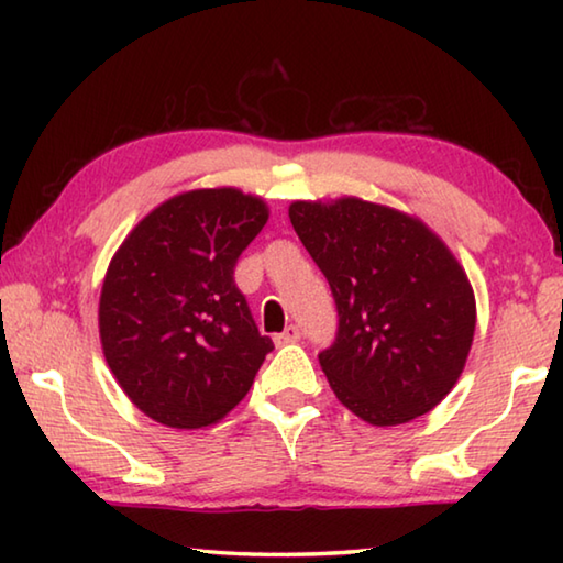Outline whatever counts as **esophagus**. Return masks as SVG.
Listing matches in <instances>:
<instances>
[{
	"instance_id": "34e87169",
	"label": "esophagus",
	"mask_w": 563,
	"mask_h": 563,
	"mask_svg": "<svg viewBox=\"0 0 563 563\" xmlns=\"http://www.w3.org/2000/svg\"><path fill=\"white\" fill-rule=\"evenodd\" d=\"M300 338H302V330L298 325H288L283 332H278V335H275L273 340H275V345L283 347V345H290V342H298Z\"/></svg>"
}]
</instances>
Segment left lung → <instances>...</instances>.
I'll use <instances>...</instances> for the list:
<instances>
[{
  "label": "left lung",
  "mask_w": 563,
  "mask_h": 563,
  "mask_svg": "<svg viewBox=\"0 0 563 563\" xmlns=\"http://www.w3.org/2000/svg\"><path fill=\"white\" fill-rule=\"evenodd\" d=\"M290 223L335 298V342L318 360L340 402L377 427L440 405L476 325L472 285L450 247L417 218L360 198L295 201Z\"/></svg>",
  "instance_id": "1"
}]
</instances>
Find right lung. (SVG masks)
<instances>
[{"label": "right lung", "instance_id": "1", "mask_svg": "<svg viewBox=\"0 0 563 563\" xmlns=\"http://www.w3.org/2000/svg\"><path fill=\"white\" fill-rule=\"evenodd\" d=\"M268 221L235 188L188 190L129 233L101 288L103 355L141 412L176 430L225 417L251 389L273 340L235 285V263Z\"/></svg>", "mask_w": 563, "mask_h": 563}]
</instances>
